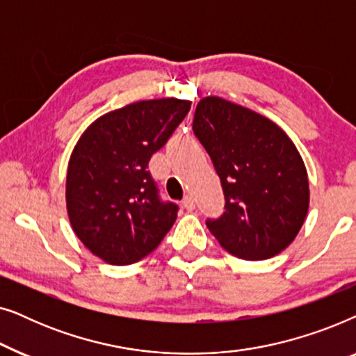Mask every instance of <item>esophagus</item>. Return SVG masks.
I'll return each instance as SVG.
<instances>
[{
	"label": "esophagus",
	"mask_w": 356,
	"mask_h": 356,
	"mask_svg": "<svg viewBox=\"0 0 356 356\" xmlns=\"http://www.w3.org/2000/svg\"><path fill=\"white\" fill-rule=\"evenodd\" d=\"M183 207L186 209V211H193V209L196 207V202H194L193 196H184V199H183Z\"/></svg>",
	"instance_id": "obj_1"
}]
</instances>
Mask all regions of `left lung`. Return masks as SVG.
I'll return each mask as SVG.
<instances>
[{
  "instance_id": "left-lung-1",
  "label": "left lung",
  "mask_w": 356,
  "mask_h": 356,
  "mask_svg": "<svg viewBox=\"0 0 356 356\" xmlns=\"http://www.w3.org/2000/svg\"><path fill=\"white\" fill-rule=\"evenodd\" d=\"M193 131L220 177L225 212L206 222L230 254L262 261L298 235L309 207L303 159L274 121L220 97H206Z\"/></svg>"
}]
</instances>
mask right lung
Wrapping results in <instances>:
<instances>
[{"label": "right lung", "mask_w": 356, "mask_h": 356, "mask_svg": "<svg viewBox=\"0 0 356 356\" xmlns=\"http://www.w3.org/2000/svg\"><path fill=\"white\" fill-rule=\"evenodd\" d=\"M191 108L179 99L143 100L97 118L77 140L66 175L71 227L92 254L128 266L150 254L177 220L162 202L149 160Z\"/></svg>", "instance_id": "right-lung-1"}]
</instances>
